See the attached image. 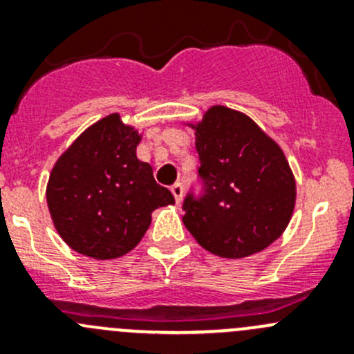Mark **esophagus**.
<instances>
[{
  "label": "esophagus",
  "mask_w": 354,
  "mask_h": 354,
  "mask_svg": "<svg viewBox=\"0 0 354 354\" xmlns=\"http://www.w3.org/2000/svg\"><path fill=\"white\" fill-rule=\"evenodd\" d=\"M171 194L174 195V200H176V203H181V198H183V185L174 183L173 187H171Z\"/></svg>",
  "instance_id": "obj_1"
}]
</instances>
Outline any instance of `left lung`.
<instances>
[{
	"instance_id": "8db88e82",
	"label": "left lung",
	"mask_w": 354,
	"mask_h": 354,
	"mask_svg": "<svg viewBox=\"0 0 354 354\" xmlns=\"http://www.w3.org/2000/svg\"><path fill=\"white\" fill-rule=\"evenodd\" d=\"M195 130L205 194L185 200L183 224L223 259H243L272 245L291 221L296 180L283 149L248 114L210 106Z\"/></svg>"
}]
</instances>
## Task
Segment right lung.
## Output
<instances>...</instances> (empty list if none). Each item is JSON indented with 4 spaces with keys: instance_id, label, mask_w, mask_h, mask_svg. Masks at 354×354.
I'll return each mask as SVG.
<instances>
[{
    "instance_id": "right-lung-1",
    "label": "right lung",
    "mask_w": 354,
    "mask_h": 354,
    "mask_svg": "<svg viewBox=\"0 0 354 354\" xmlns=\"http://www.w3.org/2000/svg\"><path fill=\"white\" fill-rule=\"evenodd\" d=\"M142 133L108 114L82 131L58 157L46 200L53 224L75 252L95 260L127 255L140 243L159 207L174 205L137 157Z\"/></svg>"
}]
</instances>
